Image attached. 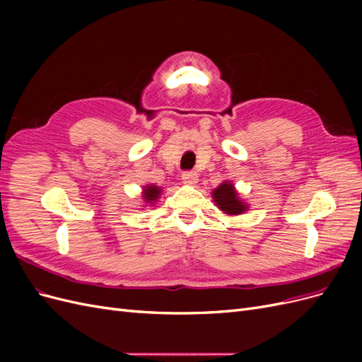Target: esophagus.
Returning a JSON list of instances; mask_svg holds the SVG:
<instances>
[{
	"instance_id": "esophagus-1",
	"label": "esophagus",
	"mask_w": 362,
	"mask_h": 362,
	"mask_svg": "<svg viewBox=\"0 0 362 362\" xmlns=\"http://www.w3.org/2000/svg\"><path fill=\"white\" fill-rule=\"evenodd\" d=\"M181 180L184 184L187 185H194L196 182H198V173L193 172V170H187V172H182L181 175Z\"/></svg>"
}]
</instances>
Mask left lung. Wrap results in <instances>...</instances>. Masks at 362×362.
<instances>
[{
  "mask_svg": "<svg viewBox=\"0 0 362 362\" xmlns=\"http://www.w3.org/2000/svg\"><path fill=\"white\" fill-rule=\"evenodd\" d=\"M213 198L216 205L226 214H242L246 210V204L238 199L234 185L229 181L218 185L213 192Z\"/></svg>",
  "mask_w": 362,
  "mask_h": 362,
  "instance_id": "1",
  "label": "left lung"
}]
</instances>
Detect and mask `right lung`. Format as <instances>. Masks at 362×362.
Returning a JSON list of instances; mask_svg holds the SVG:
<instances>
[{
  "label": "right lung",
  "mask_w": 362,
  "mask_h": 362,
  "mask_svg": "<svg viewBox=\"0 0 362 362\" xmlns=\"http://www.w3.org/2000/svg\"><path fill=\"white\" fill-rule=\"evenodd\" d=\"M161 193V190L156 185H148V187L144 190V199L146 202H154L158 199V194Z\"/></svg>",
  "instance_id": "1"
}]
</instances>
